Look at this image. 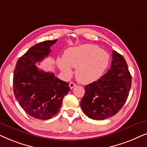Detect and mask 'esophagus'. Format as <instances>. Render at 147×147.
Masks as SVG:
<instances>
[{
  "label": "esophagus",
  "instance_id": "34e87169",
  "mask_svg": "<svg viewBox=\"0 0 147 147\" xmlns=\"http://www.w3.org/2000/svg\"><path fill=\"white\" fill-rule=\"evenodd\" d=\"M69 88H71V89H73V88L74 87H76V86H77V85H76L75 83H74V82H70L69 84Z\"/></svg>",
  "mask_w": 147,
  "mask_h": 147
}]
</instances>
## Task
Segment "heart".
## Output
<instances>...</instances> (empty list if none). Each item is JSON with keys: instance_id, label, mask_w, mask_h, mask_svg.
<instances>
[{"instance_id": "heart-1", "label": "heart", "mask_w": 147, "mask_h": 147, "mask_svg": "<svg viewBox=\"0 0 147 147\" xmlns=\"http://www.w3.org/2000/svg\"><path fill=\"white\" fill-rule=\"evenodd\" d=\"M110 63V56L97 45L84 44L67 49L63 58H58V67L64 75L69 77L71 67L76 68V77L83 84L96 81L103 76Z\"/></svg>"}]
</instances>
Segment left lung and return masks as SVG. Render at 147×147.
I'll return each instance as SVG.
<instances>
[{"instance_id": "8db88e82", "label": "left lung", "mask_w": 147, "mask_h": 147, "mask_svg": "<svg viewBox=\"0 0 147 147\" xmlns=\"http://www.w3.org/2000/svg\"><path fill=\"white\" fill-rule=\"evenodd\" d=\"M131 83L124 57L113 51L112 65L107 73L84 88L85 94L80 103L84 114L98 120L115 115L127 100Z\"/></svg>"}]
</instances>
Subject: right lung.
I'll return each mask as SVG.
<instances>
[{
	"mask_svg": "<svg viewBox=\"0 0 147 147\" xmlns=\"http://www.w3.org/2000/svg\"><path fill=\"white\" fill-rule=\"evenodd\" d=\"M45 41L31 47L19 58L13 76V91L21 107L32 117L47 120L59 110L64 96L70 91L69 84L53 73L40 70L35 63L43 61L57 42Z\"/></svg>",
	"mask_w": 147,
	"mask_h": 147,
	"instance_id": "1",
	"label": "right lung"
}]
</instances>
